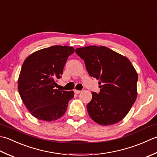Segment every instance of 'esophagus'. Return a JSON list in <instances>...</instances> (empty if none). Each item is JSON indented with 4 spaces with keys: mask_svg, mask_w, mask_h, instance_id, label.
I'll return each instance as SVG.
<instances>
[{
    "mask_svg": "<svg viewBox=\"0 0 157 157\" xmlns=\"http://www.w3.org/2000/svg\"><path fill=\"white\" fill-rule=\"evenodd\" d=\"M81 92V91H79V90H76V89H75V93L76 94H78L80 93Z\"/></svg>",
    "mask_w": 157,
    "mask_h": 157,
    "instance_id": "1",
    "label": "esophagus"
}]
</instances>
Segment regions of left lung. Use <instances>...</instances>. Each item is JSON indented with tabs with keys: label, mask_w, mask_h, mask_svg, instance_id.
I'll return each instance as SVG.
<instances>
[{
	"label": "left lung",
	"mask_w": 157,
	"mask_h": 157,
	"mask_svg": "<svg viewBox=\"0 0 157 157\" xmlns=\"http://www.w3.org/2000/svg\"><path fill=\"white\" fill-rule=\"evenodd\" d=\"M89 75L100 80V91L92 92L87 109L93 121L111 125L125 117L136 100L138 76L127 57L104 46L76 49Z\"/></svg>",
	"instance_id": "8db88e82"
}]
</instances>
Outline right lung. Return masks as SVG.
<instances>
[{
  "instance_id": "right-lung-1",
  "label": "right lung",
  "mask_w": 157,
  "mask_h": 157,
  "mask_svg": "<svg viewBox=\"0 0 157 157\" xmlns=\"http://www.w3.org/2000/svg\"><path fill=\"white\" fill-rule=\"evenodd\" d=\"M75 49L56 45L36 51L28 56L17 81L19 94L30 114L44 121H56L66 112L74 91L55 88L69 56Z\"/></svg>"
}]
</instances>
